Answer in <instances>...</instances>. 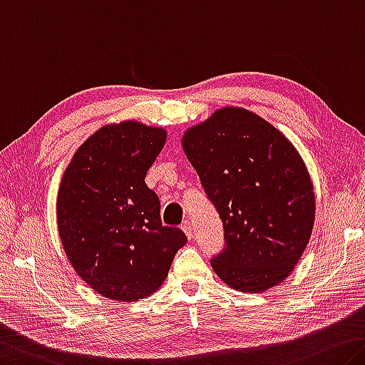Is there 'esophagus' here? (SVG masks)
<instances>
[{"label": "esophagus", "mask_w": 365, "mask_h": 365, "mask_svg": "<svg viewBox=\"0 0 365 365\" xmlns=\"http://www.w3.org/2000/svg\"><path fill=\"white\" fill-rule=\"evenodd\" d=\"M182 230L185 234H187V237L188 239H192L193 237V225H192V221H183V224H182Z\"/></svg>", "instance_id": "esophagus-1"}]
</instances>
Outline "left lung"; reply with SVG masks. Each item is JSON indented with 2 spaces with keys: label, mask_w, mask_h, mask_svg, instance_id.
<instances>
[{
  "label": "left lung",
  "mask_w": 365,
  "mask_h": 365,
  "mask_svg": "<svg viewBox=\"0 0 365 365\" xmlns=\"http://www.w3.org/2000/svg\"><path fill=\"white\" fill-rule=\"evenodd\" d=\"M183 151L224 227L216 274L242 292L284 281L315 219L310 175L281 131L245 108L225 107L183 135Z\"/></svg>",
  "instance_id": "8db88e82"
}]
</instances>
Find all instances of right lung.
<instances>
[{
  "mask_svg": "<svg viewBox=\"0 0 365 365\" xmlns=\"http://www.w3.org/2000/svg\"><path fill=\"white\" fill-rule=\"evenodd\" d=\"M165 138L138 121L107 125L83 143L63 175L61 244L76 273L103 297L151 296L187 244L182 229L162 225L159 196L144 182Z\"/></svg>",
  "mask_w": 365,
  "mask_h": 365,
  "instance_id": "obj_1",
  "label": "right lung"
}]
</instances>
